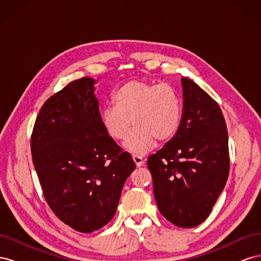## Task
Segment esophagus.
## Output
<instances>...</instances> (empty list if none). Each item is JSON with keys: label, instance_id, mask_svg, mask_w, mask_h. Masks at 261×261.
<instances>
[{"label": "esophagus", "instance_id": "esophagus-1", "mask_svg": "<svg viewBox=\"0 0 261 261\" xmlns=\"http://www.w3.org/2000/svg\"><path fill=\"white\" fill-rule=\"evenodd\" d=\"M133 160H134V162H135L137 168H140L141 165H144V163H145V160H144L143 158H141L140 155L134 154V155H133Z\"/></svg>", "mask_w": 261, "mask_h": 261}]
</instances>
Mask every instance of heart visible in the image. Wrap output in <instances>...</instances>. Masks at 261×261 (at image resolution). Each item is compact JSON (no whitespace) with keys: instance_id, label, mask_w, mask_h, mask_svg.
<instances>
[{"instance_id":"b5f03b06","label":"heart","mask_w":261,"mask_h":261,"mask_svg":"<svg viewBox=\"0 0 261 261\" xmlns=\"http://www.w3.org/2000/svg\"><path fill=\"white\" fill-rule=\"evenodd\" d=\"M113 102L101 110V126L110 138L123 140L132 123L135 125L124 141V148L133 154H145L156 140L167 143L178 130L181 101L169 84L128 81L116 89Z\"/></svg>"}]
</instances>
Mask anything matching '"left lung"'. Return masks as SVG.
Masks as SVG:
<instances>
[{"label": "left lung", "mask_w": 261, "mask_h": 261, "mask_svg": "<svg viewBox=\"0 0 261 261\" xmlns=\"http://www.w3.org/2000/svg\"><path fill=\"white\" fill-rule=\"evenodd\" d=\"M183 115L177 133L148 158L161 215L176 226L206 220L223 191L230 170L225 120L217 102L181 77Z\"/></svg>", "instance_id": "obj_1"}]
</instances>
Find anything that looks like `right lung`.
<instances>
[{"label": "right lung", "mask_w": 261, "mask_h": 261, "mask_svg": "<svg viewBox=\"0 0 261 261\" xmlns=\"http://www.w3.org/2000/svg\"><path fill=\"white\" fill-rule=\"evenodd\" d=\"M94 84L83 77L54 93L31 134L33 162L46 202L82 233L112 220L125 180L136 168L102 128Z\"/></svg>", "instance_id": "1"}]
</instances>
